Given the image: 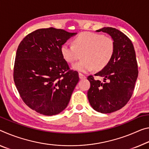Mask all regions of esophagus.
<instances>
[{"mask_svg": "<svg viewBox=\"0 0 149 149\" xmlns=\"http://www.w3.org/2000/svg\"><path fill=\"white\" fill-rule=\"evenodd\" d=\"M79 78L81 79H86V75H85L84 74H81V73H79Z\"/></svg>", "mask_w": 149, "mask_h": 149, "instance_id": "34e87169", "label": "esophagus"}]
</instances>
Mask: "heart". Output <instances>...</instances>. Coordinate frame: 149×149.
<instances>
[{
  "mask_svg": "<svg viewBox=\"0 0 149 149\" xmlns=\"http://www.w3.org/2000/svg\"><path fill=\"white\" fill-rule=\"evenodd\" d=\"M115 49V42L111 37L86 32L75 38L74 45L63 44L61 52L64 60L70 63L77 61L82 54L83 60L73 68L79 72H87L94 68L96 70L105 68L112 60Z\"/></svg>",
  "mask_w": 149,
  "mask_h": 149,
  "instance_id": "heart-1",
  "label": "heart"
}]
</instances>
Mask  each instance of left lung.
Instances as JSON below:
<instances>
[{"mask_svg": "<svg viewBox=\"0 0 149 149\" xmlns=\"http://www.w3.org/2000/svg\"><path fill=\"white\" fill-rule=\"evenodd\" d=\"M106 32L115 42V53L105 68L95 74L103 81L90 75L87 79L91 87L87 91L89 103L94 110L110 113L123 107L133 95L139 70L135 52L128 37L111 27L96 30Z\"/></svg>", "mask_w": 149, "mask_h": 149, "instance_id": "left-lung-1", "label": "left lung"}]
</instances>
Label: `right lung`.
<instances>
[{"mask_svg": "<svg viewBox=\"0 0 149 149\" xmlns=\"http://www.w3.org/2000/svg\"><path fill=\"white\" fill-rule=\"evenodd\" d=\"M75 34L41 28L28 34L18 47L14 81L22 101L37 113L52 116L69 103L79 78L63 58L61 48Z\"/></svg>", "mask_w": 149, "mask_h": 149, "instance_id": "add662e5", "label": "right lung"}]
</instances>
